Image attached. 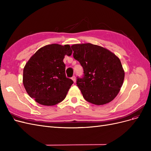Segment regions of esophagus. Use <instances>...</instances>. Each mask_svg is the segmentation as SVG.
<instances>
[{
	"instance_id": "34e87169",
	"label": "esophagus",
	"mask_w": 151,
	"mask_h": 151,
	"mask_svg": "<svg viewBox=\"0 0 151 151\" xmlns=\"http://www.w3.org/2000/svg\"><path fill=\"white\" fill-rule=\"evenodd\" d=\"M71 79H72V80L73 81H74V83H76V77H75V76H73Z\"/></svg>"
}]
</instances>
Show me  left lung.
<instances>
[{"instance_id":"1","label":"left lung","mask_w":151,"mask_h":151,"mask_svg":"<svg viewBox=\"0 0 151 151\" xmlns=\"http://www.w3.org/2000/svg\"><path fill=\"white\" fill-rule=\"evenodd\" d=\"M74 58L84 70L83 78L77 79V86L84 98L91 103L103 105L115 99L125 77L119 58L108 49L91 43L71 46Z\"/></svg>"}]
</instances>
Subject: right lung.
<instances>
[{
  "label": "right lung",
  "mask_w": 151,
  "mask_h": 151,
  "mask_svg": "<svg viewBox=\"0 0 151 151\" xmlns=\"http://www.w3.org/2000/svg\"><path fill=\"white\" fill-rule=\"evenodd\" d=\"M69 45H48L40 48L26 63L22 83L27 93L38 103L53 106L62 101L73 84L65 76V55L70 56Z\"/></svg>",
  "instance_id": "1"
}]
</instances>
